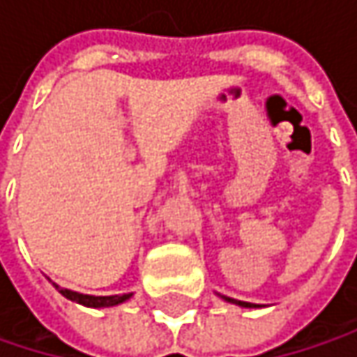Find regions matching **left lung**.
I'll return each mask as SVG.
<instances>
[{"label": "left lung", "mask_w": 357, "mask_h": 357, "mask_svg": "<svg viewBox=\"0 0 357 357\" xmlns=\"http://www.w3.org/2000/svg\"><path fill=\"white\" fill-rule=\"evenodd\" d=\"M225 302H231V304H238V306H244V308H256V304H250V302H240V300H234V298H225V296H221Z\"/></svg>", "instance_id": "obj_1"}]
</instances>
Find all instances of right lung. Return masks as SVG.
Wrapping results in <instances>:
<instances>
[{"label":"right lung","instance_id":"obj_1","mask_svg":"<svg viewBox=\"0 0 357 357\" xmlns=\"http://www.w3.org/2000/svg\"><path fill=\"white\" fill-rule=\"evenodd\" d=\"M55 289L63 298H68V300H72L76 304L89 306V308H109V306H117V304H121V302L132 298V294H123V296H86V294H78V291H72V289H63L59 285H55Z\"/></svg>","mask_w":357,"mask_h":357}]
</instances>
